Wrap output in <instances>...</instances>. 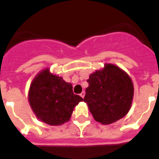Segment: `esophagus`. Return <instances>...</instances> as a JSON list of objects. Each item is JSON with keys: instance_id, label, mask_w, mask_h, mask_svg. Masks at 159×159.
Listing matches in <instances>:
<instances>
[{"instance_id": "1", "label": "esophagus", "mask_w": 159, "mask_h": 159, "mask_svg": "<svg viewBox=\"0 0 159 159\" xmlns=\"http://www.w3.org/2000/svg\"><path fill=\"white\" fill-rule=\"evenodd\" d=\"M84 96H85V93L84 92H82V93H80V96L82 97V98H84Z\"/></svg>"}]
</instances>
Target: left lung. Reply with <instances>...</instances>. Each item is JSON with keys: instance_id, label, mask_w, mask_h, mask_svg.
<instances>
[{"instance_id": "obj_1", "label": "left lung", "mask_w": 159, "mask_h": 159, "mask_svg": "<svg viewBox=\"0 0 159 159\" xmlns=\"http://www.w3.org/2000/svg\"><path fill=\"white\" fill-rule=\"evenodd\" d=\"M84 101L96 121L108 125L124 117L129 111L134 85L127 73L113 64H105L87 80Z\"/></svg>"}]
</instances>
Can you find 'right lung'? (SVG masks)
Wrapping results in <instances>:
<instances>
[{"instance_id":"add662e5","label":"right lung","mask_w":159,"mask_h":159,"mask_svg":"<svg viewBox=\"0 0 159 159\" xmlns=\"http://www.w3.org/2000/svg\"><path fill=\"white\" fill-rule=\"evenodd\" d=\"M83 98L74 94L72 85L49 69L34 79L29 91V103L38 118L51 125L68 121L74 108Z\"/></svg>"}]
</instances>
